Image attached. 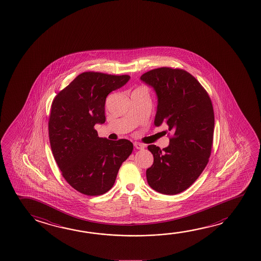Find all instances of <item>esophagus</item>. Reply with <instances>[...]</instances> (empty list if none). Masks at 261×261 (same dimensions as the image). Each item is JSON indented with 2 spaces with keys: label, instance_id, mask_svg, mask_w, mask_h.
<instances>
[{
  "label": "esophagus",
  "instance_id": "obj_1",
  "mask_svg": "<svg viewBox=\"0 0 261 261\" xmlns=\"http://www.w3.org/2000/svg\"><path fill=\"white\" fill-rule=\"evenodd\" d=\"M134 146L137 148V149H143L145 148V145H143L141 143H138V142H135L134 143Z\"/></svg>",
  "mask_w": 261,
  "mask_h": 261
}]
</instances>
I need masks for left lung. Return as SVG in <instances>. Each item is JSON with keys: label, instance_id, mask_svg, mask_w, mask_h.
Returning a JSON list of instances; mask_svg holds the SVG:
<instances>
[{"label": "left lung", "instance_id": "8db88e82", "mask_svg": "<svg viewBox=\"0 0 261 261\" xmlns=\"http://www.w3.org/2000/svg\"><path fill=\"white\" fill-rule=\"evenodd\" d=\"M140 80L158 96L155 126L167 124L173 133L163 149L147 146L154 156L146 169L147 183L155 192L177 194L199 178L209 161L215 128L212 101L201 83L183 69H152Z\"/></svg>", "mask_w": 261, "mask_h": 261}]
</instances>
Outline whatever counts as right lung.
Instances as JSON below:
<instances>
[{"label":"right lung","instance_id":"obj_1","mask_svg":"<svg viewBox=\"0 0 261 261\" xmlns=\"http://www.w3.org/2000/svg\"><path fill=\"white\" fill-rule=\"evenodd\" d=\"M128 75L83 72L60 91L51 106L48 135L62 176L76 191L97 196L115 184L120 167L131 155L132 142L98 137L106 122L107 95L124 86Z\"/></svg>","mask_w":261,"mask_h":261}]
</instances>
